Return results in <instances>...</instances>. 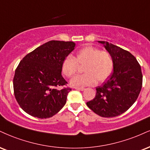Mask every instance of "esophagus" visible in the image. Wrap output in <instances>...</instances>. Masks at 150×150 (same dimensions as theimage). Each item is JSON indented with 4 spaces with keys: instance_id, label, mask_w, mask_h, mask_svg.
<instances>
[{
    "instance_id": "1",
    "label": "esophagus",
    "mask_w": 150,
    "mask_h": 150,
    "mask_svg": "<svg viewBox=\"0 0 150 150\" xmlns=\"http://www.w3.org/2000/svg\"><path fill=\"white\" fill-rule=\"evenodd\" d=\"M75 89L76 90H79V91H84V90L85 89L84 88H79V87H75Z\"/></svg>"
}]
</instances>
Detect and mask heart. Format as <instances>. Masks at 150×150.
I'll return each instance as SVG.
<instances>
[{"label":"heart","instance_id":"1","mask_svg":"<svg viewBox=\"0 0 150 150\" xmlns=\"http://www.w3.org/2000/svg\"><path fill=\"white\" fill-rule=\"evenodd\" d=\"M85 74L77 75L70 80V85L75 87L92 86L103 82L111 75L114 70V59L108 52L101 51L94 47H86L76 54L75 58L68 56L62 63V72L66 77L75 75L79 66H84Z\"/></svg>","mask_w":150,"mask_h":150}]
</instances>
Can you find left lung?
Returning <instances> with one entry per match:
<instances>
[{
  "instance_id": "8db88e82",
  "label": "left lung",
  "mask_w": 150,
  "mask_h": 150,
  "mask_svg": "<svg viewBox=\"0 0 150 150\" xmlns=\"http://www.w3.org/2000/svg\"><path fill=\"white\" fill-rule=\"evenodd\" d=\"M114 59V70L101 86L96 87L93 100L86 105L103 117H114L132 106L141 91L142 75L140 64L129 52L105 41H98Z\"/></svg>"
}]
</instances>
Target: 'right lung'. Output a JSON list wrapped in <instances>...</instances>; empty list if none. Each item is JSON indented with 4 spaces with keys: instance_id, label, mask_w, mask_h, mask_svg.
<instances>
[{
    "instance_id": "obj_1",
    "label": "right lung",
    "mask_w": 150,
    "mask_h": 150,
    "mask_svg": "<svg viewBox=\"0 0 150 150\" xmlns=\"http://www.w3.org/2000/svg\"><path fill=\"white\" fill-rule=\"evenodd\" d=\"M73 42L51 40L23 58L15 70L14 93L21 109L40 119L52 117L62 109L70 88L61 75L63 61L75 49Z\"/></svg>"
}]
</instances>
